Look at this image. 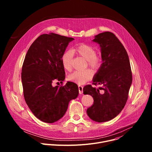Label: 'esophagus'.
I'll return each mask as SVG.
<instances>
[{"label": "esophagus", "instance_id": "esophagus-1", "mask_svg": "<svg viewBox=\"0 0 152 152\" xmlns=\"http://www.w3.org/2000/svg\"><path fill=\"white\" fill-rule=\"evenodd\" d=\"M78 88H79V93L80 94H83V86L79 85L78 86Z\"/></svg>", "mask_w": 152, "mask_h": 152}]
</instances>
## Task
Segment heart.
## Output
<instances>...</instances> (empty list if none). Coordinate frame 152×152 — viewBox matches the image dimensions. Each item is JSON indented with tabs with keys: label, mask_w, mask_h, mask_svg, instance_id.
<instances>
[{
	"label": "heart",
	"mask_w": 152,
	"mask_h": 152,
	"mask_svg": "<svg viewBox=\"0 0 152 152\" xmlns=\"http://www.w3.org/2000/svg\"><path fill=\"white\" fill-rule=\"evenodd\" d=\"M73 55L81 56L85 59L87 62L88 66L94 71L97 70L101 66L102 57L96 53L95 49L90 45L81 43L74 47L71 51L65 52L62 55V65L64 69L67 72H71L73 69ZM93 76V72L87 69L73 72L69 76L68 79L78 85H83L91 80Z\"/></svg>",
	"instance_id": "obj_1"
}]
</instances>
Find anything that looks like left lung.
<instances>
[{"label":"left lung","instance_id":"left-lung-1","mask_svg":"<svg viewBox=\"0 0 152 152\" xmlns=\"http://www.w3.org/2000/svg\"><path fill=\"white\" fill-rule=\"evenodd\" d=\"M93 42L100 47L102 64L95 74L94 85L83 87V94L91 95L93 104L86 110L88 117L94 121H110L117 116L127 102L132 76L127 53L124 46L112 32H104L94 37ZM100 90H103L100 94Z\"/></svg>","mask_w":152,"mask_h":152}]
</instances>
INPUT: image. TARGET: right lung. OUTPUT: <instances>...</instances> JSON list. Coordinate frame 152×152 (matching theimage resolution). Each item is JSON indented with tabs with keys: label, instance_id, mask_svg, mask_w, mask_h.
Masks as SVG:
<instances>
[{
	"label": "right lung",
	"instance_id": "right-lung-1",
	"mask_svg": "<svg viewBox=\"0 0 152 152\" xmlns=\"http://www.w3.org/2000/svg\"><path fill=\"white\" fill-rule=\"evenodd\" d=\"M74 39L54 33L42 34L26 55L21 70L24 97L34 115L43 122L52 123L61 119L70 101L78 96V86L72 82L52 86L53 81L65 79L61 57Z\"/></svg>",
	"mask_w": 152,
	"mask_h": 152
}]
</instances>
